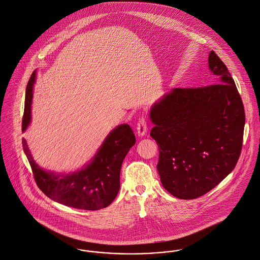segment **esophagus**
<instances>
[{"label": "esophagus", "mask_w": 260, "mask_h": 260, "mask_svg": "<svg viewBox=\"0 0 260 260\" xmlns=\"http://www.w3.org/2000/svg\"><path fill=\"white\" fill-rule=\"evenodd\" d=\"M137 131H138V134L140 137H143L146 133V129H147V122L144 117H140L138 122H137Z\"/></svg>", "instance_id": "1"}]
</instances>
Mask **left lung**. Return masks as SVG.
Returning <instances> with one entry per match:
<instances>
[{"label": "left lung", "mask_w": 260, "mask_h": 260, "mask_svg": "<svg viewBox=\"0 0 260 260\" xmlns=\"http://www.w3.org/2000/svg\"><path fill=\"white\" fill-rule=\"evenodd\" d=\"M209 68L215 84L175 88L150 111L160 180L179 199L215 188L234 170L242 147L245 114L238 88L214 50Z\"/></svg>", "instance_id": "1"}]
</instances>
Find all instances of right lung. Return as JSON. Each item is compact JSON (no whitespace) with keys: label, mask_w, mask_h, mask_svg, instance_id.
<instances>
[{"label":"right lung","mask_w":260,"mask_h":260,"mask_svg":"<svg viewBox=\"0 0 260 260\" xmlns=\"http://www.w3.org/2000/svg\"><path fill=\"white\" fill-rule=\"evenodd\" d=\"M36 72L26 86L21 128L24 132L30 121L32 86ZM136 143V136L127 124H120L104 141L92 162L76 173L59 175L47 172L35 162L25 140L22 147L30 164L34 178L40 190L51 200L68 207L95 211L108 207L120 190V167L129 148Z\"/></svg>","instance_id":"right-lung-1"}]
</instances>
